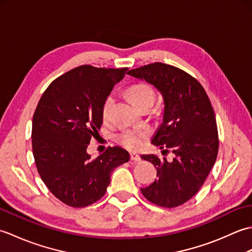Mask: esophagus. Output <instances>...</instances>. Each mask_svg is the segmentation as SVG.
<instances>
[{
    "label": "esophagus",
    "instance_id": "esophagus-1",
    "mask_svg": "<svg viewBox=\"0 0 252 252\" xmlns=\"http://www.w3.org/2000/svg\"><path fill=\"white\" fill-rule=\"evenodd\" d=\"M130 157H131V160H132V161H135V162L141 161V157H140V155L136 154V153H131V154H130Z\"/></svg>",
    "mask_w": 252,
    "mask_h": 252
}]
</instances>
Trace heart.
<instances>
[{"mask_svg": "<svg viewBox=\"0 0 252 252\" xmlns=\"http://www.w3.org/2000/svg\"><path fill=\"white\" fill-rule=\"evenodd\" d=\"M129 95L133 103L135 105L140 106L146 101H154L155 100V90L152 85L147 83H140L133 85L129 89ZM115 103L114 95L107 96L103 104V108H101V115H103L104 120H109L111 116L112 106ZM147 132L142 130H125L121 132L119 135L120 140L123 145L127 148L135 149L140 147L144 140L146 138Z\"/></svg>", "mask_w": 252, "mask_h": 252, "instance_id": "1", "label": "heart"}]
</instances>
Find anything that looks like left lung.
<instances>
[{
	"instance_id": "1",
	"label": "left lung",
	"mask_w": 252,
	"mask_h": 252,
	"mask_svg": "<svg viewBox=\"0 0 252 252\" xmlns=\"http://www.w3.org/2000/svg\"><path fill=\"white\" fill-rule=\"evenodd\" d=\"M127 74L145 80L161 93L162 123L152 143L174 154L170 162L155 155H142L155 165L158 176L141 189L142 194L160 207L183 205L200 189L217 160L219 135L211 101L194 77L167 63H149Z\"/></svg>"
}]
</instances>
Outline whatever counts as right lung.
Returning a JSON list of instances; mask_svg holds the SVG:
<instances>
[{"label":"right lung","instance_id":"add662e5","mask_svg":"<svg viewBox=\"0 0 252 252\" xmlns=\"http://www.w3.org/2000/svg\"><path fill=\"white\" fill-rule=\"evenodd\" d=\"M126 70L77 67L55 79L37 103L31 133L34 162L47 189L68 206L99 200L114 169L129 161V153L118 146L94 159L87 153L103 123L104 101Z\"/></svg>","mask_w":252,"mask_h":252}]
</instances>
